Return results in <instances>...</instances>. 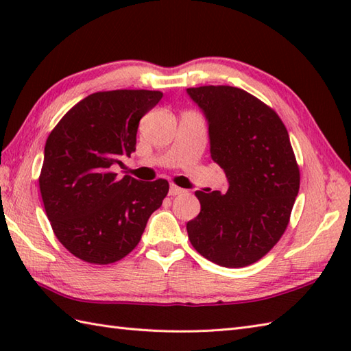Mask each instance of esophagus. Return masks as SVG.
<instances>
[{"instance_id":"esophagus-1","label":"esophagus","mask_w":351,"mask_h":351,"mask_svg":"<svg viewBox=\"0 0 351 351\" xmlns=\"http://www.w3.org/2000/svg\"><path fill=\"white\" fill-rule=\"evenodd\" d=\"M185 190L184 189H181V187H178V185H175V184H170V189H169V195L170 196H178V195H182Z\"/></svg>"}]
</instances>
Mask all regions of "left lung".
<instances>
[{"mask_svg": "<svg viewBox=\"0 0 351 351\" xmlns=\"http://www.w3.org/2000/svg\"><path fill=\"white\" fill-rule=\"evenodd\" d=\"M208 121L210 152L226 193L196 191L200 213L187 223L193 247L211 263L240 268L280 240L300 189V170L278 113L243 88H187Z\"/></svg>", "mask_w": 351, "mask_h": 351, "instance_id": "1", "label": "left lung"}]
</instances>
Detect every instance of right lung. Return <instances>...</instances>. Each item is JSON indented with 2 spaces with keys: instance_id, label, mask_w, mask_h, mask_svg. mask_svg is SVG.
I'll return each mask as SVG.
<instances>
[{
  "instance_id": "obj_1",
  "label": "right lung",
  "mask_w": 351,
  "mask_h": 351,
  "mask_svg": "<svg viewBox=\"0 0 351 351\" xmlns=\"http://www.w3.org/2000/svg\"><path fill=\"white\" fill-rule=\"evenodd\" d=\"M158 90L96 92L75 104L48 136L39 187L51 228L73 256L107 265L136 249L169 182L113 170L136 151L138 122Z\"/></svg>"
}]
</instances>
